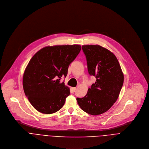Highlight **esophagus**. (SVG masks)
Segmentation results:
<instances>
[{
	"label": "esophagus",
	"instance_id": "obj_1",
	"mask_svg": "<svg viewBox=\"0 0 149 149\" xmlns=\"http://www.w3.org/2000/svg\"><path fill=\"white\" fill-rule=\"evenodd\" d=\"M76 90V87H72V91L73 92H74Z\"/></svg>",
	"mask_w": 149,
	"mask_h": 149
}]
</instances>
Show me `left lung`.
<instances>
[{"label":"left lung","instance_id":"8db88e82","mask_svg":"<svg viewBox=\"0 0 149 149\" xmlns=\"http://www.w3.org/2000/svg\"><path fill=\"white\" fill-rule=\"evenodd\" d=\"M86 56L87 70L96 78L86 95L77 98L85 112L93 116L107 111L116 102L124 81V75L115 55L99 45L81 47Z\"/></svg>","mask_w":149,"mask_h":149}]
</instances>
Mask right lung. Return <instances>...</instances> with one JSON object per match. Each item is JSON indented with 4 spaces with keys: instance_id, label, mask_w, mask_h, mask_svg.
I'll use <instances>...</instances> for the list:
<instances>
[{
    "instance_id": "obj_1",
    "label": "right lung",
    "mask_w": 149,
    "mask_h": 149,
    "mask_svg": "<svg viewBox=\"0 0 149 149\" xmlns=\"http://www.w3.org/2000/svg\"><path fill=\"white\" fill-rule=\"evenodd\" d=\"M81 50L78 45L47 46L29 61L23 74V87L29 102L38 111L52 114L60 110L70 95L61 82L70 64Z\"/></svg>"
}]
</instances>
